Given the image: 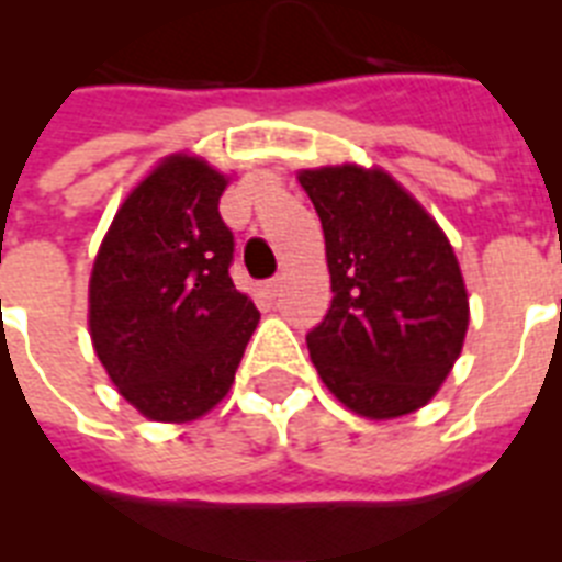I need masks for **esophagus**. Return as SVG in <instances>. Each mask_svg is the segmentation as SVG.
Masks as SVG:
<instances>
[{
  "mask_svg": "<svg viewBox=\"0 0 562 562\" xmlns=\"http://www.w3.org/2000/svg\"><path fill=\"white\" fill-rule=\"evenodd\" d=\"M265 291H268L271 297H277V294H280V291H282V277H273V280L265 282Z\"/></svg>",
  "mask_w": 562,
  "mask_h": 562,
  "instance_id": "obj_1",
  "label": "esophagus"
}]
</instances>
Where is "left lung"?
Instances as JSON below:
<instances>
[{"label": "left lung", "mask_w": 562, "mask_h": 562, "mask_svg": "<svg viewBox=\"0 0 562 562\" xmlns=\"http://www.w3.org/2000/svg\"><path fill=\"white\" fill-rule=\"evenodd\" d=\"M324 227L333 306L306 335L335 400L368 419L414 414L463 350L470 297L449 238L379 166L300 169Z\"/></svg>", "instance_id": "obj_1"}]
</instances>
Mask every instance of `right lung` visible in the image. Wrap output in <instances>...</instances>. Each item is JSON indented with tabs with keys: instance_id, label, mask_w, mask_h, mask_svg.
Instances as JSON below:
<instances>
[{
	"instance_id": "add662e5",
	"label": "right lung",
	"mask_w": 562,
	"mask_h": 562,
	"mask_svg": "<svg viewBox=\"0 0 562 562\" xmlns=\"http://www.w3.org/2000/svg\"><path fill=\"white\" fill-rule=\"evenodd\" d=\"M227 183L198 154L162 157L119 203L92 262V350L154 423L215 408L259 324L229 280L233 233L218 215Z\"/></svg>"
}]
</instances>
